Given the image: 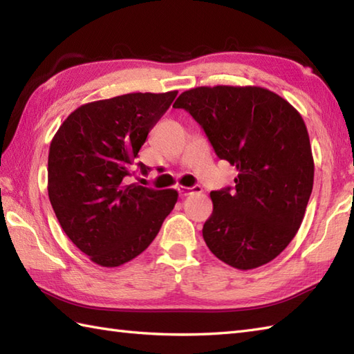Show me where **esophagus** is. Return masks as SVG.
Wrapping results in <instances>:
<instances>
[{"mask_svg": "<svg viewBox=\"0 0 354 354\" xmlns=\"http://www.w3.org/2000/svg\"><path fill=\"white\" fill-rule=\"evenodd\" d=\"M176 190L179 192V194H181V196H187V194H190V193H201L202 192V187L201 185H194V187L178 185Z\"/></svg>", "mask_w": 354, "mask_h": 354, "instance_id": "esophagus-1", "label": "esophagus"}]
</instances>
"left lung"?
I'll return each mask as SVG.
<instances>
[{"label": "left lung", "instance_id": "left-lung-1", "mask_svg": "<svg viewBox=\"0 0 354 354\" xmlns=\"http://www.w3.org/2000/svg\"><path fill=\"white\" fill-rule=\"evenodd\" d=\"M173 108L189 111L216 155L237 169L236 189L212 192L202 228L207 246L236 269L266 265L295 237L309 202L315 164L301 114L261 86H198Z\"/></svg>", "mask_w": 354, "mask_h": 354}]
</instances>
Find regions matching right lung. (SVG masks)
<instances>
[{"label": "right lung", "instance_id": "add662e5", "mask_svg": "<svg viewBox=\"0 0 354 354\" xmlns=\"http://www.w3.org/2000/svg\"><path fill=\"white\" fill-rule=\"evenodd\" d=\"M178 91L85 103L65 118L48 152V198L65 234L89 260L117 268L153 242L176 190L126 184L147 133ZM142 175L149 167L138 164Z\"/></svg>", "mask_w": 354, "mask_h": 354}]
</instances>
